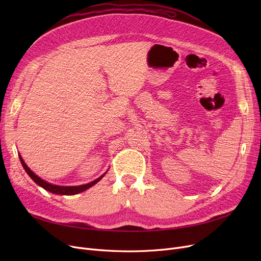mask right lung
Instances as JSON below:
<instances>
[{
    "label": "right lung",
    "instance_id": "right-lung-1",
    "mask_svg": "<svg viewBox=\"0 0 261 261\" xmlns=\"http://www.w3.org/2000/svg\"><path fill=\"white\" fill-rule=\"evenodd\" d=\"M19 158H20V161H21V164L23 168L25 169V171L27 172V174H29L32 179L34 180L35 183H37L39 186H41L42 188H44L45 190H48L49 193H53V194H56V195H65V196H72V195H76V194H79V193H82V191L87 190L88 188L92 187L93 185H95L97 182H99L102 176L105 175H101L99 176L98 179H96L95 181L91 182V183H88V184H85V185H80V186H58V185H53V184H49L47 182H45L44 180L41 179V177H39L38 175H36L29 167H27L26 164L24 163L23 159L21 158V155L19 154Z\"/></svg>",
    "mask_w": 261,
    "mask_h": 261
}]
</instances>
